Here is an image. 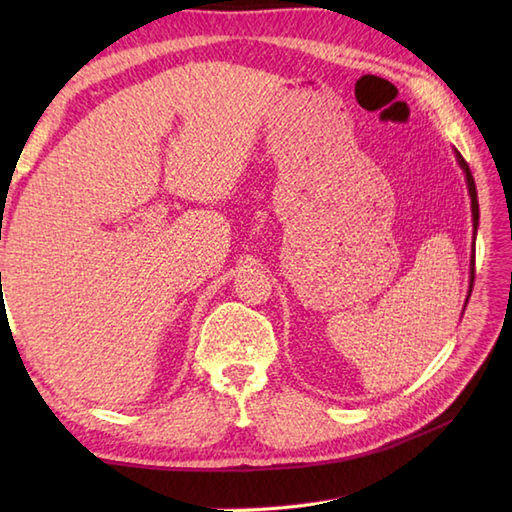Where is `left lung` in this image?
<instances>
[{
    "label": "left lung",
    "instance_id": "obj_1",
    "mask_svg": "<svg viewBox=\"0 0 512 512\" xmlns=\"http://www.w3.org/2000/svg\"><path fill=\"white\" fill-rule=\"evenodd\" d=\"M455 160H458L460 169L464 171V178H466V189H469V198H471V213H473V255H471V286H469V297H471V290H473V279H475V233H477V224H480V204H477V191H475V180L471 176V169L466 165L464 158L460 156V151L455 149ZM469 299L464 301V308ZM464 314V312H462Z\"/></svg>",
    "mask_w": 512,
    "mask_h": 512
}]
</instances>
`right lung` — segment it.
<instances>
[{
	"instance_id": "add662e5",
	"label": "right lung",
	"mask_w": 512,
	"mask_h": 512,
	"mask_svg": "<svg viewBox=\"0 0 512 512\" xmlns=\"http://www.w3.org/2000/svg\"><path fill=\"white\" fill-rule=\"evenodd\" d=\"M0 277H2V275H0Z\"/></svg>"
}]
</instances>
